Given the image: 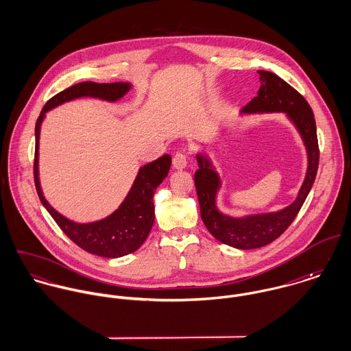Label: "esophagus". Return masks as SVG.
<instances>
[{"mask_svg":"<svg viewBox=\"0 0 351 351\" xmlns=\"http://www.w3.org/2000/svg\"><path fill=\"white\" fill-rule=\"evenodd\" d=\"M186 165H188V159H186V156L182 152H177L173 156V166H174V169L182 170V169L186 167Z\"/></svg>","mask_w":351,"mask_h":351,"instance_id":"obj_1","label":"esophagus"}]
</instances>
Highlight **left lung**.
<instances>
[{"mask_svg": "<svg viewBox=\"0 0 351 351\" xmlns=\"http://www.w3.org/2000/svg\"><path fill=\"white\" fill-rule=\"evenodd\" d=\"M258 74L261 81L258 96L241 113H285L300 134L306 151L308 166L298 197L292 204L277 212L234 217L221 213L216 205L221 178L210 159L201 152L196 155L199 170L195 173V185L202 223L219 242L241 250L258 249L271 243L292 224L315 182L319 166L316 123L309 104L277 74L263 70H258Z\"/></svg>", "mask_w": 351, "mask_h": 351, "instance_id": "8db88e82", "label": "left lung"}]
</instances>
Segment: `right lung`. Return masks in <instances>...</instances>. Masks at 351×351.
Listing matches in <instances>:
<instances>
[{"mask_svg": "<svg viewBox=\"0 0 351 351\" xmlns=\"http://www.w3.org/2000/svg\"><path fill=\"white\" fill-rule=\"evenodd\" d=\"M132 85L130 82H113V84H96V82H81L70 86L69 89L58 93L51 100L47 101L42 109L36 127H35V163L34 176L35 185L43 206L49 210L60 230L82 250L90 254L105 256V258H120L138 250L150 234L155 213H154V192L166 178L171 156L165 154L163 156L142 166L138 176L119 208L109 216L90 221V223H77L73 221L58 210H55L46 200L40 180H39V138L40 127L46 117V113L69 101L92 97L99 100L116 102L123 99Z\"/></svg>", "mask_w": 351, "mask_h": 351, "instance_id": "right-lung-1", "label": "right lung"}]
</instances>
